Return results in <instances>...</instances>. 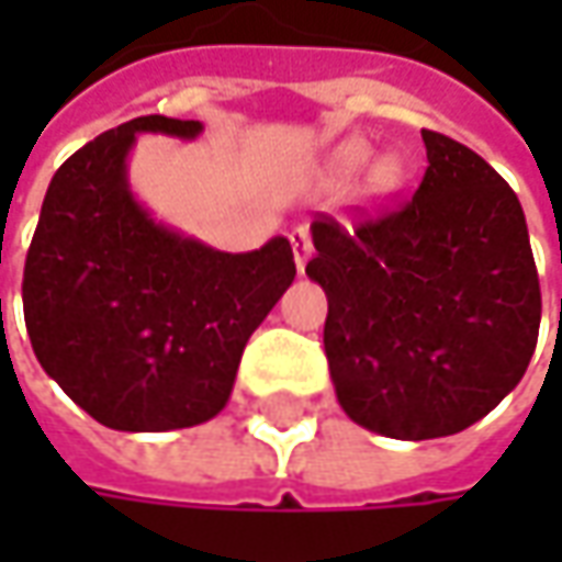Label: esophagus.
I'll return each instance as SVG.
<instances>
[{
	"label": "esophagus",
	"instance_id": "34e87169",
	"mask_svg": "<svg viewBox=\"0 0 562 562\" xmlns=\"http://www.w3.org/2000/svg\"><path fill=\"white\" fill-rule=\"evenodd\" d=\"M291 247H293V262H296V271L303 274L306 262H310V256H313V237H310V231H306V227H293Z\"/></svg>",
	"mask_w": 562,
	"mask_h": 562
}]
</instances>
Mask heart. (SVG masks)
Returning a JSON list of instances; mask_svg holds the SVG:
<instances>
[{
    "instance_id": "1",
    "label": "heart",
    "mask_w": 562,
    "mask_h": 562,
    "mask_svg": "<svg viewBox=\"0 0 562 562\" xmlns=\"http://www.w3.org/2000/svg\"><path fill=\"white\" fill-rule=\"evenodd\" d=\"M366 159V146H344L340 153H337V165L344 168V171H350V168H357L359 162ZM400 181V171L397 162L394 159H384V162L375 165V171H372V187H375L378 193H387V190H394Z\"/></svg>"
}]
</instances>
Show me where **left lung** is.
I'll return each instance as SVG.
<instances>
[{"label":"left lung","instance_id":"8db88e82","mask_svg":"<svg viewBox=\"0 0 562 562\" xmlns=\"http://www.w3.org/2000/svg\"><path fill=\"white\" fill-rule=\"evenodd\" d=\"M406 203L353 231L313 222L306 274L328 296L325 357L350 419L397 441L447 438L522 381L541 288L522 205L463 143L422 131Z\"/></svg>","mask_w":562,"mask_h":562}]
</instances>
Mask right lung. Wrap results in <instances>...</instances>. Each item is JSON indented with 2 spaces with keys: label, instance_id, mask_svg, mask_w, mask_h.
<instances>
[{
  "label": "right lung",
  "instance_id": "obj_1",
  "mask_svg": "<svg viewBox=\"0 0 562 562\" xmlns=\"http://www.w3.org/2000/svg\"><path fill=\"white\" fill-rule=\"evenodd\" d=\"M137 134L193 140L200 121L143 115L55 171L24 262V322L46 375L115 431H171L225 409L249 335L293 284L288 237L222 252L156 222L127 184Z\"/></svg>",
  "mask_w": 562,
  "mask_h": 562
}]
</instances>
